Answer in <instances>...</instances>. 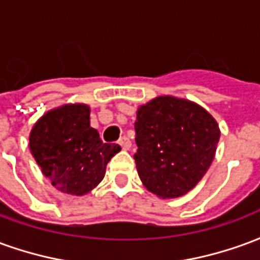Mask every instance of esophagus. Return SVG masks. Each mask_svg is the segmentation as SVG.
I'll list each match as a JSON object with an SVG mask.
<instances>
[{
	"label": "esophagus",
	"mask_w": 260,
	"mask_h": 260,
	"mask_svg": "<svg viewBox=\"0 0 260 260\" xmlns=\"http://www.w3.org/2000/svg\"><path fill=\"white\" fill-rule=\"evenodd\" d=\"M119 143V146L122 147L124 150H128L131 147V141H129V138H126V136H122L121 139L118 141Z\"/></svg>",
	"instance_id": "obj_1"
}]
</instances>
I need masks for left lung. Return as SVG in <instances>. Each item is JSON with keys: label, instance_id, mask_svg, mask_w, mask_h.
Masks as SVG:
<instances>
[{"label": "left lung", "instance_id": "8db88e82", "mask_svg": "<svg viewBox=\"0 0 260 260\" xmlns=\"http://www.w3.org/2000/svg\"><path fill=\"white\" fill-rule=\"evenodd\" d=\"M139 178L154 195H185L210 167L220 129L206 110L188 100L160 96L138 110L135 121Z\"/></svg>", "mask_w": 260, "mask_h": 260}]
</instances>
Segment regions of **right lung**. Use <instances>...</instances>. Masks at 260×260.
Returning a JSON list of instances; mask_svg holds the SVG:
<instances>
[{"label": "right lung", "mask_w": 260, "mask_h": 260, "mask_svg": "<svg viewBox=\"0 0 260 260\" xmlns=\"http://www.w3.org/2000/svg\"><path fill=\"white\" fill-rule=\"evenodd\" d=\"M90 108L68 104L48 111L33 126L29 146L42 173L57 189L85 195L106 174V166L121 150L104 143L90 126Z\"/></svg>", "instance_id": "1"}]
</instances>
